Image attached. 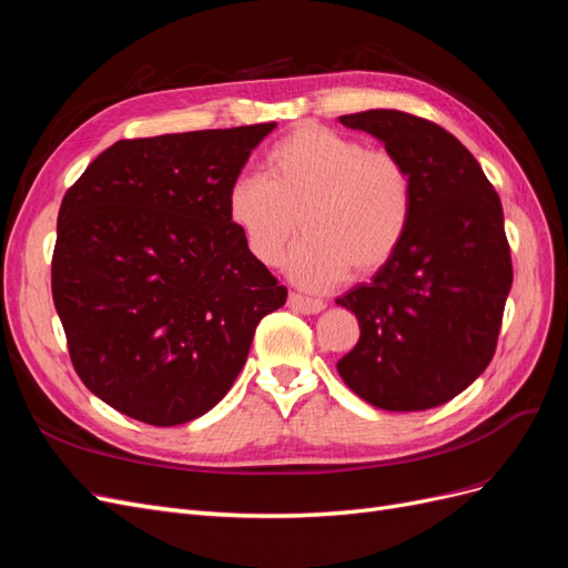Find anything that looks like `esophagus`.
<instances>
[{
  "label": "esophagus",
  "mask_w": 568,
  "mask_h": 568,
  "mask_svg": "<svg viewBox=\"0 0 568 568\" xmlns=\"http://www.w3.org/2000/svg\"><path fill=\"white\" fill-rule=\"evenodd\" d=\"M288 307L296 313H303V315H315V313L324 311V301L307 298L301 294H288Z\"/></svg>",
  "instance_id": "34e87169"
}]
</instances>
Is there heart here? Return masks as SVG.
I'll return each instance as SVG.
<instances>
[{
    "instance_id": "1",
    "label": "heart",
    "mask_w": 568,
    "mask_h": 568,
    "mask_svg": "<svg viewBox=\"0 0 568 568\" xmlns=\"http://www.w3.org/2000/svg\"><path fill=\"white\" fill-rule=\"evenodd\" d=\"M412 209L415 189L395 153L313 123L274 142L265 178L242 175L227 192L232 225L265 267L284 261L303 227L307 239L288 270L307 288L384 270L405 242Z\"/></svg>"
}]
</instances>
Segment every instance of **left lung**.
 <instances>
[{
  "label": "left lung",
  "instance_id": "left-lung-1",
  "mask_svg": "<svg viewBox=\"0 0 568 568\" xmlns=\"http://www.w3.org/2000/svg\"><path fill=\"white\" fill-rule=\"evenodd\" d=\"M338 120L374 134L405 163L415 209L393 261L336 298L359 324L336 369L374 407H438L497 348L514 280L500 196L467 146L432 120L393 109Z\"/></svg>",
  "mask_w": 568,
  "mask_h": 568
}]
</instances>
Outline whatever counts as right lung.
<instances>
[{
    "mask_svg": "<svg viewBox=\"0 0 568 568\" xmlns=\"http://www.w3.org/2000/svg\"><path fill=\"white\" fill-rule=\"evenodd\" d=\"M274 123L120 140L68 189L51 296L97 398L151 426L192 422L242 372L286 286L253 261L227 192Z\"/></svg>",
    "mask_w": 568,
    "mask_h": 568,
    "instance_id": "obj_1",
    "label": "right lung"
}]
</instances>
